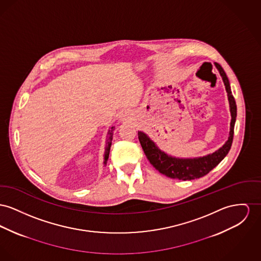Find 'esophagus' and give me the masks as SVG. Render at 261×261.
Instances as JSON below:
<instances>
[{
	"instance_id": "esophagus-1",
	"label": "esophagus",
	"mask_w": 261,
	"mask_h": 261,
	"mask_svg": "<svg viewBox=\"0 0 261 261\" xmlns=\"http://www.w3.org/2000/svg\"><path fill=\"white\" fill-rule=\"evenodd\" d=\"M120 120H121L122 122H129V121H132V120H133V114H132V112L128 111V110L122 111V113H121V115H120Z\"/></svg>"
}]
</instances>
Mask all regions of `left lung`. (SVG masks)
<instances>
[{"instance_id":"1","label":"left lung","mask_w":261,"mask_h":261,"mask_svg":"<svg viewBox=\"0 0 261 261\" xmlns=\"http://www.w3.org/2000/svg\"><path fill=\"white\" fill-rule=\"evenodd\" d=\"M215 65L217 69L219 70L220 75L225 84L229 104V112L231 116L229 136L222 147H220L215 152L207 154L205 156L180 158L169 155L168 153L162 151L157 146L156 143L149 139V137L143 132L139 130L138 134L141 147L151 165L160 173L169 178L186 181L203 177L206 174H208L212 169H214L226 157L230 149L233 139V128L237 119V105L231 94L230 85L226 77V72L220 64L215 63Z\"/></svg>"}]
</instances>
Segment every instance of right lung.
Segmentation results:
<instances>
[{
  "label": "right lung",
  "instance_id": "1",
  "mask_svg": "<svg viewBox=\"0 0 261 261\" xmlns=\"http://www.w3.org/2000/svg\"><path fill=\"white\" fill-rule=\"evenodd\" d=\"M114 130H115V126H111L108 130L107 134V139H106V147H105L104 154V165L106 166L107 161L109 159L110 155V150H111V145H112V140H113V135H114Z\"/></svg>",
  "mask_w": 261,
  "mask_h": 261
}]
</instances>
